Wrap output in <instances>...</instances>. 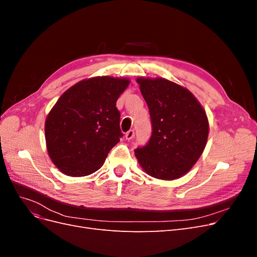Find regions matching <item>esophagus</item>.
I'll return each instance as SVG.
<instances>
[{"label":"esophagus","mask_w":257,"mask_h":257,"mask_svg":"<svg viewBox=\"0 0 257 257\" xmlns=\"http://www.w3.org/2000/svg\"><path fill=\"white\" fill-rule=\"evenodd\" d=\"M134 135H135V132H134V130H130L128 132H126V133H125V138H126V141H131V139L134 137Z\"/></svg>","instance_id":"obj_1"}]
</instances>
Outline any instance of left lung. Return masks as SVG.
<instances>
[{
    "label": "left lung",
    "instance_id": "obj_1",
    "mask_svg": "<svg viewBox=\"0 0 257 257\" xmlns=\"http://www.w3.org/2000/svg\"><path fill=\"white\" fill-rule=\"evenodd\" d=\"M149 108L152 133L134 150L145 172L162 180L185 175L203 153L208 133L207 114L192 93L164 78H138Z\"/></svg>",
    "mask_w": 257,
    "mask_h": 257
}]
</instances>
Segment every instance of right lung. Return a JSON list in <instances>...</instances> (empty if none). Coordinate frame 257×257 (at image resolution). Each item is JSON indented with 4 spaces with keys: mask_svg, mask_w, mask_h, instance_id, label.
Wrapping results in <instances>:
<instances>
[{
    "mask_svg": "<svg viewBox=\"0 0 257 257\" xmlns=\"http://www.w3.org/2000/svg\"><path fill=\"white\" fill-rule=\"evenodd\" d=\"M130 80L95 77L65 91L45 123L47 150L62 173L72 177L91 175L104 164L120 142V111L116 99Z\"/></svg>",
    "mask_w": 257,
    "mask_h": 257,
    "instance_id": "right-lung-1",
    "label": "right lung"
}]
</instances>
